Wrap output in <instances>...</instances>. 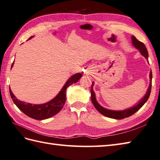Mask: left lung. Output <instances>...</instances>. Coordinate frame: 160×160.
Returning a JSON list of instances; mask_svg holds the SVG:
<instances>
[{"mask_svg":"<svg viewBox=\"0 0 160 160\" xmlns=\"http://www.w3.org/2000/svg\"><path fill=\"white\" fill-rule=\"evenodd\" d=\"M132 43L133 45L139 50L140 52L143 55V56L145 57L146 58L147 60H148V50L146 49L145 45L142 43V42L138 41L135 37H132ZM150 85L149 87L148 88L147 92H146V95L144 97L140 102H139L138 104H137L136 106L134 107L130 108L129 109H127L125 110H122V111H115V110H108L104 108L102 106H101L99 104L97 103L96 98H95V94H94L93 89H92V86H93V83L92 84V86H91V100H92V102L93 103L94 106L95 107V108L98 110V111L102 114V115L110 117V118H112V119H124L126 117H128L130 116H131L133 114L135 113L137 111L141 108L144 106V104L147 102V100L149 98L150 94H151V86H152V72L151 71L150 72Z\"/></svg>","mask_w":160,"mask_h":160,"instance_id":"obj_1","label":"left lung"}]
</instances>
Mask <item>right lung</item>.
<instances>
[{"instance_id":"add662e5","label":"right lung","mask_w":160,"mask_h":160,"mask_svg":"<svg viewBox=\"0 0 160 160\" xmlns=\"http://www.w3.org/2000/svg\"><path fill=\"white\" fill-rule=\"evenodd\" d=\"M32 37H33V36L29 38V39L32 38ZM14 62L12 65V68L14 65ZM81 77L82 75L81 73L74 74L68 80L63 88L61 89L60 92L57 94L55 98L48 103L40 104V105H35V104L25 103L18 100L14 95V94L12 93L10 87H9V93H10L11 98L16 104V106L26 115L37 120H43L55 115L63 108L66 99V90L67 88L72 83H77Z\"/></svg>"}]
</instances>
